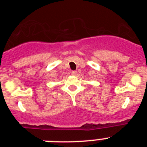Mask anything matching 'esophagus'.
<instances>
[{"label": "esophagus", "instance_id": "34e87169", "mask_svg": "<svg viewBox=\"0 0 147 147\" xmlns=\"http://www.w3.org/2000/svg\"><path fill=\"white\" fill-rule=\"evenodd\" d=\"M71 74H72L73 76H76V74H77V71H73L72 72H71Z\"/></svg>", "mask_w": 147, "mask_h": 147}]
</instances>
